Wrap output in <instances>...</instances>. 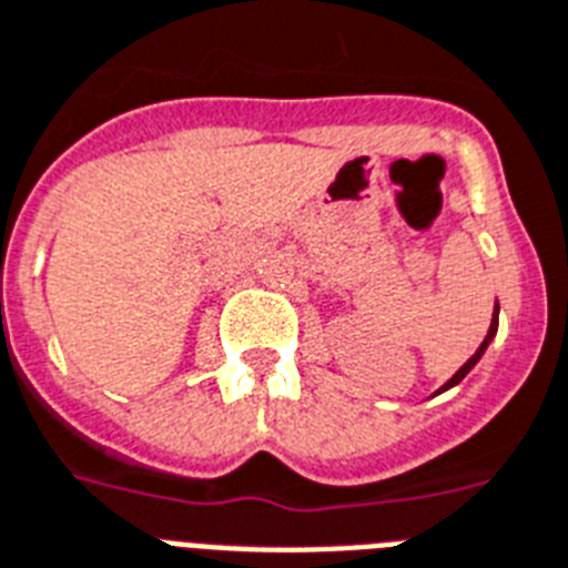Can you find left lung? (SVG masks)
I'll use <instances>...</instances> for the list:
<instances>
[{"mask_svg":"<svg viewBox=\"0 0 568 568\" xmlns=\"http://www.w3.org/2000/svg\"><path fill=\"white\" fill-rule=\"evenodd\" d=\"M496 326H499V306H496V315H493V324H490V332H487V338H484V344H481V347H478V349H476V356L469 358V362H467V364H464V367H460V371H458V373H455V376H452V379H449V382H446L444 388H452V385H458V382H460V379H464V376H467V373H469V371H473V367H476V362H478V358H481L484 347H487V344H490V338H493V335H496Z\"/></svg>","mask_w":568,"mask_h":568,"instance_id":"left-lung-1","label":"left lung"}]
</instances>
